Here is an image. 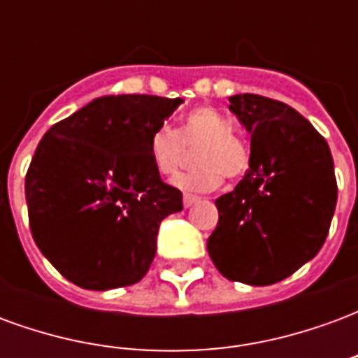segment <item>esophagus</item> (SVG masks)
<instances>
[{"label": "esophagus", "instance_id": "esophagus-1", "mask_svg": "<svg viewBox=\"0 0 358 358\" xmlns=\"http://www.w3.org/2000/svg\"><path fill=\"white\" fill-rule=\"evenodd\" d=\"M201 199L197 197V195H189V194H184V207L189 209V207H194L195 203H199Z\"/></svg>", "mask_w": 358, "mask_h": 358}]
</instances>
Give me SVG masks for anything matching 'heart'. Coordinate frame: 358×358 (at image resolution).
Listing matches in <instances>:
<instances>
[{
	"mask_svg": "<svg viewBox=\"0 0 358 358\" xmlns=\"http://www.w3.org/2000/svg\"><path fill=\"white\" fill-rule=\"evenodd\" d=\"M197 149L195 171L184 172L172 184L186 192L207 194L222 184V176L241 178L249 169L245 143L232 132L230 120L213 107H197L182 118L180 132L171 126H159L149 140V157L161 176H172L186 161L187 148Z\"/></svg>",
	"mask_w": 358,
	"mask_h": 358,
	"instance_id": "1",
	"label": "heart"
}]
</instances>
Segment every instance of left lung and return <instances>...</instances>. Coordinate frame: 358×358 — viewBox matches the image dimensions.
Returning <instances> with one entry per match:
<instances>
[{"instance_id": "8db88e82", "label": "left lung", "mask_w": 358, "mask_h": 358, "mask_svg": "<svg viewBox=\"0 0 358 358\" xmlns=\"http://www.w3.org/2000/svg\"><path fill=\"white\" fill-rule=\"evenodd\" d=\"M251 134L249 171L218 197V224L207 249L232 282L270 285L320 251L338 203L328 143L299 113L255 94L230 97Z\"/></svg>"}]
</instances>
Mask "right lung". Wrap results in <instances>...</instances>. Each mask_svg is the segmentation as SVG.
Listing matches in <instances>:
<instances>
[{"label": "right lung", "instance_id": "right-lung-1", "mask_svg": "<svg viewBox=\"0 0 358 358\" xmlns=\"http://www.w3.org/2000/svg\"><path fill=\"white\" fill-rule=\"evenodd\" d=\"M180 103L97 97L38 143L24 180L30 232L73 284L103 292L145 276L161 220L182 210V192L161 180L149 140Z\"/></svg>", "mask_w": 358, "mask_h": 358}]
</instances>
